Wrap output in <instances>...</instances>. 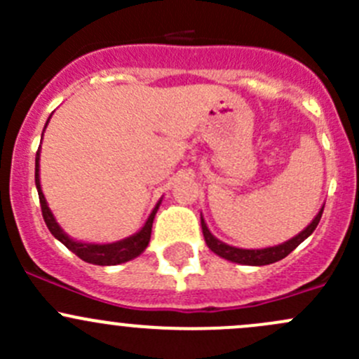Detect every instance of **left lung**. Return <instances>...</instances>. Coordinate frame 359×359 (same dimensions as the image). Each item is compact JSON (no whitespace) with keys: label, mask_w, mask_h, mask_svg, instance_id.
Instances as JSON below:
<instances>
[{"label":"left lung","mask_w":359,"mask_h":359,"mask_svg":"<svg viewBox=\"0 0 359 359\" xmlns=\"http://www.w3.org/2000/svg\"><path fill=\"white\" fill-rule=\"evenodd\" d=\"M323 208L325 206H321V210L318 212V215L314 217L313 222H311L302 233H299L295 238L285 241V243L276 245V247L260 248V250H245V248L231 247V245H226L220 240H217V238L210 233V229L206 227L205 220H203L201 217L203 236H205V241L206 245H208V248L212 250L213 253H217L219 257H222V259L231 260V262L245 264V266H267V264H273V262H278V260L285 259V257L299 247L306 238H309L311 234H313V231L316 229V226L320 224L321 215H323Z\"/></svg>","instance_id":"1"}]
</instances>
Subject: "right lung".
<instances>
[{
  "instance_id": "right-lung-1",
  "label": "right lung",
  "mask_w": 359,
  "mask_h": 359,
  "mask_svg": "<svg viewBox=\"0 0 359 359\" xmlns=\"http://www.w3.org/2000/svg\"><path fill=\"white\" fill-rule=\"evenodd\" d=\"M50 121V118H48ZM46 121V125H48ZM45 125V128H46ZM45 132V130H43ZM34 179H36V189H38V196H39V205H41V212H43V219H45L46 227L50 229V233L57 238L62 245L71 250L72 253L79 257L81 260L88 264H95V266H116V264H123L128 262V260L135 259L139 257L144 250L147 248L151 240V229H153V220L154 215H156L159 203L154 206V210L151 212L149 219L146 220L142 229L139 233H135L133 236L125 238L121 241H116V243H107V245H95V243H79V241L71 240L66 233L62 231V227L57 224L55 217H53L52 210L48 208L45 200V194L41 191V184H39V149L36 153V172H34Z\"/></svg>"
}]
</instances>
